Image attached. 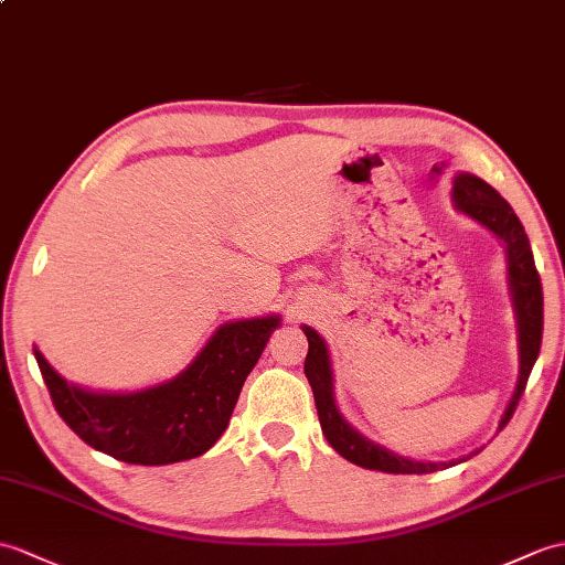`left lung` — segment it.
<instances>
[{
    "mask_svg": "<svg viewBox=\"0 0 565 565\" xmlns=\"http://www.w3.org/2000/svg\"><path fill=\"white\" fill-rule=\"evenodd\" d=\"M452 204L457 212L467 214L469 218L481 223L483 228H489L505 247L508 288H510V298H513L515 324H518L520 375H518L513 395H510L505 404L501 422H498V430H503V426L510 422V416L515 412V404L522 397L524 385H527L534 361L540 356L542 330H544L542 281L534 267L527 233H524L520 218L513 212V206H510L503 196L489 185V182H483L481 178L471 173H457L452 182ZM300 330H303L308 337L306 377L312 387V397H315V406H318L322 433L344 460L359 465L363 469L387 471V475H430V471L467 462L471 455L481 452L479 448L450 462H416V460H409V457H402L397 452L383 448V445L365 438L363 433L353 428L342 416V412H339L337 399H334V375H332V361H330V349H327V342L308 324L300 327Z\"/></svg>",
    "mask_w": 565,
    "mask_h": 565,
    "instance_id": "8db88e82",
    "label": "left lung"
}]
</instances>
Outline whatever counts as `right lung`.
Wrapping results in <instances>:
<instances>
[{
  "mask_svg": "<svg viewBox=\"0 0 565 565\" xmlns=\"http://www.w3.org/2000/svg\"><path fill=\"white\" fill-rule=\"evenodd\" d=\"M281 315L216 327L185 371L132 392H94L67 383L33 347L52 404L78 438L127 465H173L204 455L226 430L245 377Z\"/></svg>",
  "mask_w": 565,
  "mask_h": 565,
  "instance_id": "right-lung-1",
  "label": "right lung"
}]
</instances>
